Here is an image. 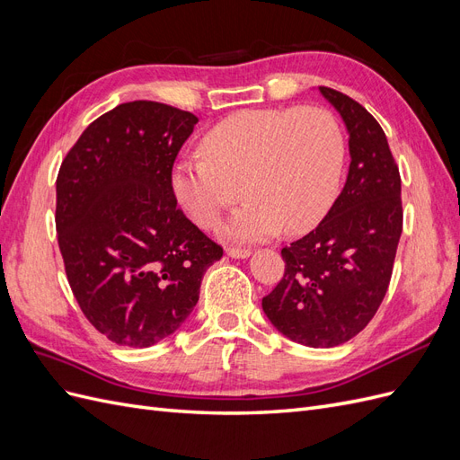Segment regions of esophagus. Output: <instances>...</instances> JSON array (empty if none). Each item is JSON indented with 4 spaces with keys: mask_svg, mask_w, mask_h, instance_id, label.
<instances>
[{
    "mask_svg": "<svg viewBox=\"0 0 460 460\" xmlns=\"http://www.w3.org/2000/svg\"><path fill=\"white\" fill-rule=\"evenodd\" d=\"M226 255L232 259H247L249 255H252V252H249V249H240V247H226Z\"/></svg>",
    "mask_w": 460,
    "mask_h": 460,
    "instance_id": "esophagus-1",
    "label": "esophagus"
}]
</instances>
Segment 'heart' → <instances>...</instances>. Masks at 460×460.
<instances>
[{
    "label": "heart",
    "instance_id": "1",
    "mask_svg": "<svg viewBox=\"0 0 460 460\" xmlns=\"http://www.w3.org/2000/svg\"><path fill=\"white\" fill-rule=\"evenodd\" d=\"M201 149L174 164L172 191L201 228H213L245 193L225 228L234 240H264L282 226L307 232L338 198L345 144L323 107L238 111L205 134Z\"/></svg>",
    "mask_w": 460,
    "mask_h": 460
}]
</instances>
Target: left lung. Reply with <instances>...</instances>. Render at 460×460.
<instances>
[{
	"label": "left lung",
	"mask_w": 460,
	"mask_h": 460,
	"mask_svg": "<svg viewBox=\"0 0 460 460\" xmlns=\"http://www.w3.org/2000/svg\"><path fill=\"white\" fill-rule=\"evenodd\" d=\"M320 93L349 132V174L323 222L282 249L284 276L262 311L291 341L336 347L365 330L385 297L402 232L401 176L378 120L338 90Z\"/></svg>",
	"instance_id": "1"
}]
</instances>
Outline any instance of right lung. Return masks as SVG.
Masks as SVG:
<instances>
[{"mask_svg":"<svg viewBox=\"0 0 460 460\" xmlns=\"http://www.w3.org/2000/svg\"><path fill=\"white\" fill-rule=\"evenodd\" d=\"M196 122L172 105L120 103L61 163L55 226L66 280L90 324L117 345L142 349L176 332L222 257L172 191Z\"/></svg>","mask_w":460,"mask_h":460,"instance_id":"add662e5","label":"right lung"}]
</instances>
